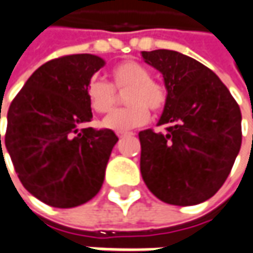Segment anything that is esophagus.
<instances>
[{"instance_id":"34e87169","label":"esophagus","mask_w":253,"mask_h":253,"mask_svg":"<svg viewBox=\"0 0 253 253\" xmlns=\"http://www.w3.org/2000/svg\"><path fill=\"white\" fill-rule=\"evenodd\" d=\"M130 135H133V133H118L119 138H125V137H130Z\"/></svg>"}]
</instances>
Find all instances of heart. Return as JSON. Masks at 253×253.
<instances>
[{
    "mask_svg": "<svg viewBox=\"0 0 253 253\" xmlns=\"http://www.w3.org/2000/svg\"><path fill=\"white\" fill-rule=\"evenodd\" d=\"M112 85L92 79L87 85V99L94 112H111L116 104L115 90H127L125 109L109 113L102 126L116 133H127L144 126L149 120V109L161 112L168 102V90L163 84L151 80V72L137 61L120 62L111 72Z\"/></svg>",
    "mask_w": 253,
    "mask_h": 253,
    "instance_id": "b5f03b06",
    "label": "heart"
}]
</instances>
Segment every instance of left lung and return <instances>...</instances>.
I'll use <instances>...</instances> for the list:
<instances>
[{"instance_id":"left-lung-1","label":"left lung","mask_w":253,"mask_h":253,"mask_svg":"<svg viewBox=\"0 0 253 253\" xmlns=\"http://www.w3.org/2000/svg\"><path fill=\"white\" fill-rule=\"evenodd\" d=\"M141 55L162 73L168 102L158 125H169L165 134H138L142 180L166 204H201L220 190L240 152V106L201 62L170 49Z\"/></svg>"}]
</instances>
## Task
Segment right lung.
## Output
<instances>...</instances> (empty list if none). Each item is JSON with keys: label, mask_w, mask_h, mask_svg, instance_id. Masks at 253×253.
I'll list each match as a JSON object with an SVG mask.
<instances>
[{"label": "right lung", "mask_w": 253, "mask_h": 253, "mask_svg": "<svg viewBox=\"0 0 253 253\" xmlns=\"http://www.w3.org/2000/svg\"><path fill=\"white\" fill-rule=\"evenodd\" d=\"M104 65L91 54L52 59L29 77L9 106L4 145L20 183L49 206L83 205L102 187L119 138L109 128L79 126L92 118L87 85Z\"/></svg>", "instance_id": "add662e5"}]
</instances>
